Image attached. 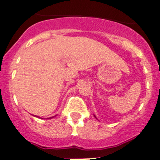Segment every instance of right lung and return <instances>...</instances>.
Segmentation results:
<instances>
[{
    "instance_id": "1",
    "label": "right lung",
    "mask_w": 160,
    "mask_h": 160,
    "mask_svg": "<svg viewBox=\"0 0 160 160\" xmlns=\"http://www.w3.org/2000/svg\"><path fill=\"white\" fill-rule=\"evenodd\" d=\"M51 118H52V117H51Z\"/></svg>"
}]
</instances>
